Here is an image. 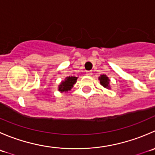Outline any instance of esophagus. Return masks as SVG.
<instances>
[{
    "instance_id": "obj_1",
    "label": "esophagus",
    "mask_w": 155,
    "mask_h": 155,
    "mask_svg": "<svg viewBox=\"0 0 155 155\" xmlns=\"http://www.w3.org/2000/svg\"><path fill=\"white\" fill-rule=\"evenodd\" d=\"M85 74H86L87 76H91V75H92V72H91V71H86Z\"/></svg>"
}]
</instances>
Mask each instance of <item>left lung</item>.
Returning a JSON list of instances; mask_svg holds the SVG:
<instances>
[{"instance_id": "8db88e82", "label": "left lung", "mask_w": 155, "mask_h": 155, "mask_svg": "<svg viewBox=\"0 0 155 155\" xmlns=\"http://www.w3.org/2000/svg\"><path fill=\"white\" fill-rule=\"evenodd\" d=\"M98 80L100 81V84L104 87V88H107V89H110V80L109 78L107 76V75H101L98 77Z\"/></svg>"}]
</instances>
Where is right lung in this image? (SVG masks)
Listing matches in <instances>:
<instances>
[{"instance_id": "right-lung-1", "label": "right lung", "mask_w": 155, "mask_h": 155, "mask_svg": "<svg viewBox=\"0 0 155 155\" xmlns=\"http://www.w3.org/2000/svg\"><path fill=\"white\" fill-rule=\"evenodd\" d=\"M78 77L76 76H67L64 81H61L58 85V91L62 92H68L73 88V85L76 84Z\"/></svg>"}]
</instances>
